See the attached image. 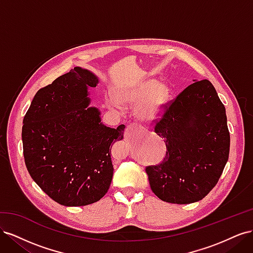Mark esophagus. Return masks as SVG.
Listing matches in <instances>:
<instances>
[{"instance_id":"1","label":"esophagus","mask_w":253,"mask_h":253,"mask_svg":"<svg viewBox=\"0 0 253 253\" xmlns=\"http://www.w3.org/2000/svg\"><path fill=\"white\" fill-rule=\"evenodd\" d=\"M129 128H131V129H136V126H129Z\"/></svg>"}]
</instances>
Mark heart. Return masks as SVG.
I'll use <instances>...</instances> for the list:
<instances>
[{
  "mask_svg": "<svg viewBox=\"0 0 253 253\" xmlns=\"http://www.w3.org/2000/svg\"><path fill=\"white\" fill-rule=\"evenodd\" d=\"M121 98L137 110V117L145 124H152L160 117L169 101L170 89L156 80L143 81L121 94Z\"/></svg>",
  "mask_w": 253,
  "mask_h": 253,
  "instance_id": "obj_1",
  "label": "heart"
}]
</instances>
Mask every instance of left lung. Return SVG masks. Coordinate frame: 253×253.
Segmentation results:
<instances>
[{
  "label": "left lung",
  "mask_w": 253,
  "mask_h": 253,
  "mask_svg": "<svg viewBox=\"0 0 253 253\" xmlns=\"http://www.w3.org/2000/svg\"><path fill=\"white\" fill-rule=\"evenodd\" d=\"M194 81L155 122L167 152L159 165L145 168L153 192L171 204L203 200L217 183L230 150L224 104L209 80Z\"/></svg>",
  "instance_id": "obj_1"
}]
</instances>
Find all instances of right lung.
<instances>
[{
    "instance_id": "1",
    "label": "right lung",
    "mask_w": 253,
    "mask_h": 253,
    "mask_svg": "<svg viewBox=\"0 0 253 253\" xmlns=\"http://www.w3.org/2000/svg\"><path fill=\"white\" fill-rule=\"evenodd\" d=\"M98 82L91 72L75 67L38 90L23 119L27 170L62 206L96 203L111 186V147L124 138L126 126H105L99 110L88 106L87 88Z\"/></svg>"
}]
</instances>
